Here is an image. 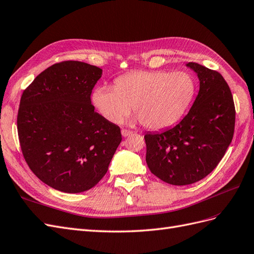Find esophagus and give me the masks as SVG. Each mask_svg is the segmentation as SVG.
Masks as SVG:
<instances>
[{
  "label": "esophagus",
  "instance_id": "esophagus-1",
  "mask_svg": "<svg viewBox=\"0 0 254 254\" xmlns=\"http://www.w3.org/2000/svg\"><path fill=\"white\" fill-rule=\"evenodd\" d=\"M122 135L124 136V137H126V136H129L130 134L132 133V131H130V130H127V129H122Z\"/></svg>",
  "mask_w": 254,
  "mask_h": 254
}]
</instances>
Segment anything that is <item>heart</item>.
Listing matches in <instances>:
<instances>
[{
	"mask_svg": "<svg viewBox=\"0 0 254 254\" xmlns=\"http://www.w3.org/2000/svg\"><path fill=\"white\" fill-rule=\"evenodd\" d=\"M194 93V81L184 72L135 71L120 76L114 87L96 88L92 102L110 123L121 122L132 106L143 126L160 130L182 117Z\"/></svg>",
	"mask_w": 254,
	"mask_h": 254,
	"instance_id": "obj_1",
	"label": "heart"
}]
</instances>
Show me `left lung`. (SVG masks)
<instances>
[{
  "label": "left lung",
  "mask_w": 254,
  "mask_h": 254,
  "mask_svg": "<svg viewBox=\"0 0 254 254\" xmlns=\"http://www.w3.org/2000/svg\"><path fill=\"white\" fill-rule=\"evenodd\" d=\"M199 78V92L189 113L163 132L146 133V163L150 172L173 186L203 179L218 165L232 141L233 96L221 74L189 63Z\"/></svg>",
  "instance_id": "1"
}]
</instances>
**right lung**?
Here are the masks:
<instances>
[{"instance_id":"right-lung-1","label":"right lung","mask_w":254,"mask_h":254,"mask_svg":"<svg viewBox=\"0 0 254 254\" xmlns=\"http://www.w3.org/2000/svg\"><path fill=\"white\" fill-rule=\"evenodd\" d=\"M103 70L63 61L40 73L21 96V150L42 182L64 193L93 188L108 171L121 129L94 111L91 93Z\"/></svg>"}]
</instances>
